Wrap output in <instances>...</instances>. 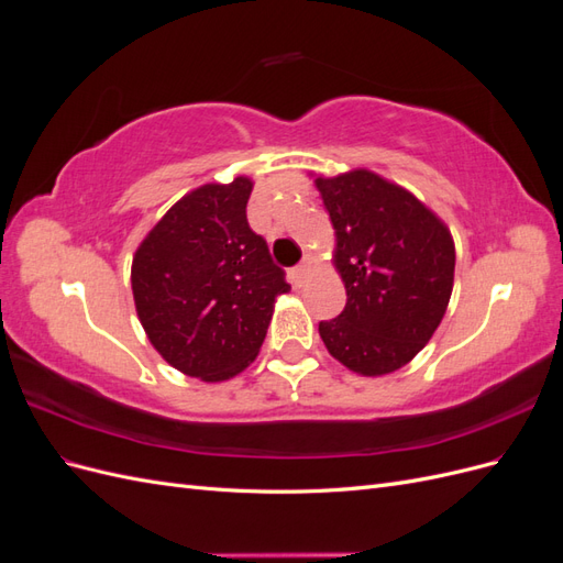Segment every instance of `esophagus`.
Masks as SVG:
<instances>
[{"instance_id":"esophagus-1","label":"esophagus","mask_w":563,"mask_h":563,"mask_svg":"<svg viewBox=\"0 0 563 563\" xmlns=\"http://www.w3.org/2000/svg\"><path fill=\"white\" fill-rule=\"evenodd\" d=\"M312 267H314V263H312V258H305L296 269H294V282L300 286L305 279L310 277V272H312Z\"/></svg>"}]
</instances>
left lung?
<instances>
[{
    "instance_id": "left-lung-1",
    "label": "left lung",
    "mask_w": 563,
    "mask_h": 563,
    "mask_svg": "<svg viewBox=\"0 0 563 563\" xmlns=\"http://www.w3.org/2000/svg\"><path fill=\"white\" fill-rule=\"evenodd\" d=\"M335 230L347 302L319 335L360 376H385L430 343L453 291L455 244L434 211L368 168L314 178Z\"/></svg>"
}]
</instances>
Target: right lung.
Segmentation results:
<instances>
[{
	"label": "right lung",
	"instance_id": "1",
	"mask_svg": "<svg viewBox=\"0 0 563 563\" xmlns=\"http://www.w3.org/2000/svg\"><path fill=\"white\" fill-rule=\"evenodd\" d=\"M253 180L187 192L133 253L135 312L164 360L185 376L220 383L242 373L265 340L284 269L249 228Z\"/></svg>",
	"mask_w": 563,
	"mask_h": 563
}]
</instances>
